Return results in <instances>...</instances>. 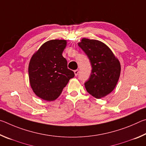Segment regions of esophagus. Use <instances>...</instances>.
<instances>
[{"label": "esophagus", "mask_w": 146, "mask_h": 146, "mask_svg": "<svg viewBox=\"0 0 146 146\" xmlns=\"http://www.w3.org/2000/svg\"><path fill=\"white\" fill-rule=\"evenodd\" d=\"M74 73H75V75L76 76L78 75V70H75L74 71Z\"/></svg>", "instance_id": "34e87169"}]
</instances>
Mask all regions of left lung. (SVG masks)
Here are the masks:
<instances>
[{
    "label": "left lung",
    "mask_w": 146,
    "mask_h": 146,
    "mask_svg": "<svg viewBox=\"0 0 146 146\" xmlns=\"http://www.w3.org/2000/svg\"><path fill=\"white\" fill-rule=\"evenodd\" d=\"M91 64V76L84 85L88 92L96 98L112 92L120 77L121 66L118 59L102 42L84 38L78 43Z\"/></svg>",
    "instance_id": "obj_1"
}]
</instances>
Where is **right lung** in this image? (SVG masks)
Listing matches in <instances>:
<instances>
[{"mask_svg":"<svg viewBox=\"0 0 146 146\" xmlns=\"http://www.w3.org/2000/svg\"><path fill=\"white\" fill-rule=\"evenodd\" d=\"M67 42L51 40L46 42L31 56L28 73L30 86L35 94L44 100L57 98L75 73L68 68L62 56Z\"/></svg>","mask_w":146,"mask_h":146,"instance_id":"right-lung-1","label":"right lung"}]
</instances>
